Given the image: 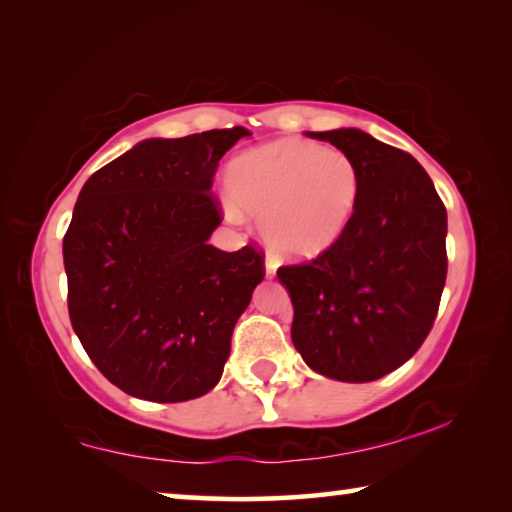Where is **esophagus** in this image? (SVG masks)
Wrapping results in <instances>:
<instances>
[{"label":"esophagus","mask_w":512,"mask_h":512,"mask_svg":"<svg viewBox=\"0 0 512 512\" xmlns=\"http://www.w3.org/2000/svg\"><path fill=\"white\" fill-rule=\"evenodd\" d=\"M264 271H266V277H273L275 275V262H273V259H266Z\"/></svg>","instance_id":"1"}]
</instances>
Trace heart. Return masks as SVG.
I'll return each mask as SVG.
<instances>
[{
	"label": "heart",
	"instance_id": "b5f03b06",
	"mask_svg": "<svg viewBox=\"0 0 512 512\" xmlns=\"http://www.w3.org/2000/svg\"><path fill=\"white\" fill-rule=\"evenodd\" d=\"M225 187L237 210L259 219L277 259L307 262L327 253L350 228L361 194L348 153L307 140H275L228 164ZM235 207H228L237 216Z\"/></svg>",
	"mask_w": 512,
	"mask_h": 512
}]
</instances>
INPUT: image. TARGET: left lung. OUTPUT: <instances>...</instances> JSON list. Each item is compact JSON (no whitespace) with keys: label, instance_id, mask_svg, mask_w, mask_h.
Wrapping results in <instances>:
<instances>
[{"label":"left lung","instance_id":"8db88e82","mask_svg":"<svg viewBox=\"0 0 512 512\" xmlns=\"http://www.w3.org/2000/svg\"><path fill=\"white\" fill-rule=\"evenodd\" d=\"M357 162L350 228L314 262L282 266L291 341L327 379L363 384L409 361L436 320L447 277V212L413 155L359 128L307 133Z\"/></svg>","mask_w":512,"mask_h":512}]
</instances>
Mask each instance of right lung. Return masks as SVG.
<instances>
[{
    "instance_id": "1",
    "label": "right lung",
    "mask_w": 512,
    "mask_h": 512,
    "mask_svg": "<svg viewBox=\"0 0 512 512\" xmlns=\"http://www.w3.org/2000/svg\"><path fill=\"white\" fill-rule=\"evenodd\" d=\"M248 128L137 142L83 185L63 239L69 318L103 377L149 402L219 384L230 339L264 280L255 248L210 241L216 164Z\"/></svg>"
}]
</instances>
